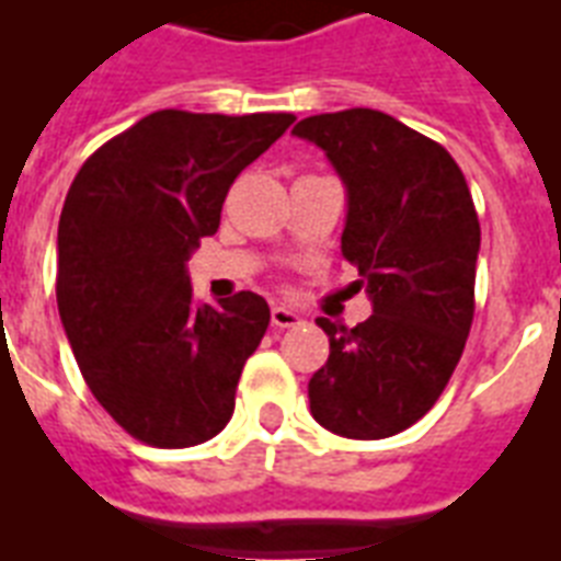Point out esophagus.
Masks as SVG:
<instances>
[{
	"label": "esophagus",
	"mask_w": 561,
	"mask_h": 561,
	"mask_svg": "<svg viewBox=\"0 0 561 561\" xmlns=\"http://www.w3.org/2000/svg\"><path fill=\"white\" fill-rule=\"evenodd\" d=\"M272 324L280 330L298 328V324H301V316L295 310H289V307H272Z\"/></svg>",
	"instance_id": "1"
}]
</instances>
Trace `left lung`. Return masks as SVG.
<instances>
[{
	"label": "left lung",
	"instance_id": "8db88e82",
	"mask_svg": "<svg viewBox=\"0 0 561 561\" xmlns=\"http://www.w3.org/2000/svg\"><path fill=\"white\" fill-rule=\"evenodd\" d=\"M348 190L342 257L357 266L371 316L357 328L316 319L330 340L310 377L312 419L345 438H389L445 392L474 321L480 221L457 160L394 116L351 107L307 116Z\"/></svg>",
	"mask_w": 561,
	"mask_h": 561
}]
</instances>
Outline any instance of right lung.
I'll list each match as a JSON object with an SVG mask.
<instances>
[{"label":"right lung","instance_id":"add662e5","mask_svg":"<svg viewBox=\"0 0 561 561\" xmlns=\"http://www.w3.org/2000/svg\"><path fill=\"white\" fill-rule=\"evenodd\" d=\"M293 114L158 111L95 149L58 221V312L90 392L151 447H193L233 415L268 304L237 293L198 304L186 260L219 231L242 169Z\"/></svg>","mask_w":561,"mask_h":561}]
</instances>
